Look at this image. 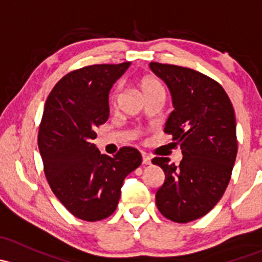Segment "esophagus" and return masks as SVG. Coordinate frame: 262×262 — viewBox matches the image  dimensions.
<instances>
[{"instance_id": "esophagus-1", "label": "esophagus", "mask_w": 262, "mask_h": 262, "mask_svg": "<svg viewBox=\"0 0 262 262\" xmlns=\"http://www.w3.org/2000/svg\"><path fill=\"white\" fill-rule=\"evenodd\" d=\"M142 162H143V165H150V157L146 153H143L142 155Z\"/></svg>"}]
</instances>
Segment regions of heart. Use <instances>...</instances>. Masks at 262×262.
I'll return each mask as SVG.
<instances>
[{"mask_svg":"<svg viewBox=\"0 0 262 262\" xmlns=\"http://www.w3.org/2000/svg\"><path fill=\"white\" fill-rule=\"evenodd\" d=\"M138 90L144 100L149 99V97H153V96H157V95H165V89H163L162 83H161L157 78L153 77V76H144V77L139 78ZM120 95H121V87L118 84V86H115L114 89H113L112 94H110L109 96L110 106L114 107L118 105L119 99H120Z\"/></svg>","mask_w":262,"mask_h":262,"instance_id":"obj_1","label":"heart"}]
</instances>
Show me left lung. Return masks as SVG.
Here are the masks:
<instances>
[{
	"mask_svg": "<svg viewBox=\"0 0 262 262\" xmlns=\"http://www.w3.org/2000/svg\"><path fill=\"white\" fill-rule=\"evenodd\" d=\"M149 67L171 92L175 110L165 133L184 155L178 166L167 157L152 160L165 172L156 204L170 221L187 223L210 212L231 180L238 148L233 105L218 82L198 71L157 62Z\"/></svg>",
	"mask_w": 262,
	"mask_h": 262,
	"instance_id": "1",
	"label": "left lung"
}]
</instances>
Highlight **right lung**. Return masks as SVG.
<instances>
[{
  "label": "right lung",
  "mask_w": 262,
  "mask_h": 262,
  "mask_svg": "<svg viewBox=\"0 0 262 262\" xmlns=\"http://www.w3.org/2000/svg\"><path fill=\"white\" fill-rule=\"evenodd\" d=\"M130 62L75 70L53 87L39 125L38 146L48 184L71 214L96 222L115 212L123 181L142 163L133 147L114 157L92 143L109 118V91Z\"/></svg>",
  "instance_id": "obj_1"
}]
</instances>
